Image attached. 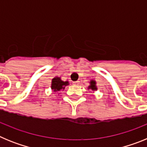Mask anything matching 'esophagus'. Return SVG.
Returning <instances> with one entry per match:
<instances>
[{
	"label": "esophagus",
	"instance_id": "34e87169",
	"mask_svg": "<svg viewBox=\"0 0 147 147\" xmlns=\"http://www.w3.org/2000/svg\"><path fill=\"white\" fill-rule=\"evenodd\" d=\"M80 83V81H75V82H73V85H78Z\"/></svg>",
	"mask_w": 147,
	"mask_h": 147
}]
</instances>
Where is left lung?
Segmentation results:
<instances>
[{"label":"left lung","instance_id":"obj_1","mask_svg":"<svg viewBox=\"0 0 147 147\" xmlns=\"http://www.w3.org/2000/svg\"><path fill=\"white\" fill-rule=\"evenodd\" d=\"M88 89H91L93 90H96L97 88L96 86V82L93 81V80L90 81V85L88 87Z\"/></svg>","mask_w":147,"mask_h":147}]
</instances>
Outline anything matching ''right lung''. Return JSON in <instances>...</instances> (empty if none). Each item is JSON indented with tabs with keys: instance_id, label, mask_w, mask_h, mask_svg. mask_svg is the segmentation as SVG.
I'll use <instances>...</instances> for the list:
<instances>
[{
	"instance_id": "add662e5",
	"label": "right lung",
	"mask_w": 147,
	"mask_h": 147,
	"mask_svg": "<svg viewBox=\"0 0 147 147\" xmlns=\"http://www.w3.org/2000/svg\"><path fill=\"white\" fill-rule=\"evenodd\" d=\"M69 84L68 82H63L61 80L59 77H55L52 80V82H51V89L53 90L54 92L59 91L60 90L64 89L65 86Z\"/></svg>"
}]
</instances>
